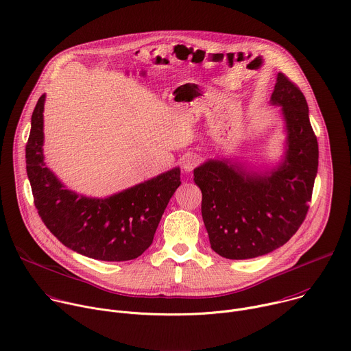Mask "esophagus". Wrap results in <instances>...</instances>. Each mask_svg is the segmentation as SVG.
<instances>
[{
    "label": "esophagus",
    "mask_w": 351,
    "mask_h": 351,
    "mask_svg": "<svg viewBox=\"0 0 351 351\" xmlns=\"http://www.w3.org/2000/svg\"><path fill=\"white\" fill-rule=\"evenodd\" d=\"M199 164V157L197 154H186L183 158V169L186 172H191Z\"/></svg>",
    "instance_id": "34e87169"
}]
</instances>
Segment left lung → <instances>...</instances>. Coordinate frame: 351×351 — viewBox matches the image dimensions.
Segmentation results:
<instances>
[{
  "instance_id": "1",
  "label": "left lung",
  "mask_w": 351,
  "mask_h": 351,
  "mask_svg": "<svg viewBox=\"0 0 351 351\" xmlns=\"http://www.w3.org/2000/svg\"><path fill=\"white\" fill-rule=\"evenodd\" d=\"M269 103L280 107L285 121L286 152L278 167L257 172L217 158L194 169L211 248L229 260L256 258L279 248L297 232L310 208L318 141L306 97L279 72Z\"/></svg>"
}]
</instances>
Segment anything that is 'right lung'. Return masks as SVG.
I'll list each match as a JSON object with an SVG mask.
<instances>
[{"instance_id": "1", "label": "right lung", "mask_w": 351, "mask_h": 351, "mask_svg": "<svg viewBox=\"0 0 351 351\" xmlns=\"http://www.w3.org/2000/svg\"><path fill=\"white\" fill-rule=\"evenodd\" d=\"M45 94L36 104L26 144V171L34 206L44 225L64 245L99 261H129L152 245L171 197L180 186L173 168L106 198L68 190L45 167L43 111Z\"/></svg>"}]
</instances>
